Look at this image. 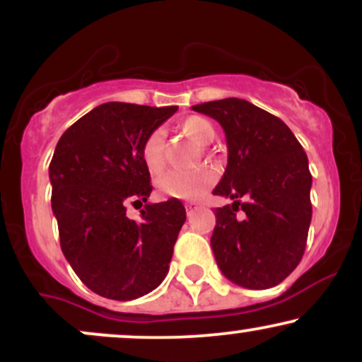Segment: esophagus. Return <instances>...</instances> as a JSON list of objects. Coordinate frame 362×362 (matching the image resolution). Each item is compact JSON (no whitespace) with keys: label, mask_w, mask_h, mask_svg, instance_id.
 <instances>
[{"label":"esophagus","mask_w":362,"mask_h":362,"mask_svg":"<svg viewBox=\"0 0 362 362\" xmlns=\"http://www.w3.org/2000/svg\"><path fill=\"white\" fill-rule=\"evenodd\" d=\"M197 207H199L197 202H185L187 216H192L195 213V209H197Z\"/></svg>","instance_id":"1"}]
</instances>
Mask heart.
<instances>
[{
	"instance_id": "b5f03b06",
	"label": "heart",
	"mask_w": 362,
	"mask_h": 362,
	"mask_svg": "<svg viewBox=\"0 0 362 362\" xmlns=\"http://www.w3.org/2000/svg\"><path fill=\"white\" fill-rule=\"evenodd\" d=\"M184 134L197 141L199 144H209L216 138V127L211 120L201 115H192L180 124ZM143 161L149 172L158 173L165 167V131L155 129L144 139ZM216 173L209 167H199L194 170H167L156 180V187L161 195L173 199H199L214 184Z\"/></svg>"
}]
</instances>
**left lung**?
I'll return each mask as SVG.
<instances>
[{"label": "left lung", "instance_id": "obj_1", "mask_svg": "<svg viewBox=\"0 0 362 362\" xmlns=\"http://www.w3.org/2000/svg\"><path fill=\"white\" fill-rule=\"evenodd\" d=\"M192 109L218 120L226 134L228 165L213 194L233 204L214 209L216 262L243 288L277 286L305 253L311 223L308 156L279 117L242 98Z\"/></svg>", "mask_w": 362, "mask_h": 362}]
</instances>
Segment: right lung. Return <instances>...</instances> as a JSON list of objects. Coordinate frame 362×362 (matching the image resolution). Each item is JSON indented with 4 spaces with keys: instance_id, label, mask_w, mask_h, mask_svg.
Returning a JSON list of instances; mask_svg holds the SVG:
<instances>
[{
    "instance_id": "1",
    "label": "right lung",
    "mask_w": 362,
    "mask_h": 362,
    "mask_svg": "<svg viewBox=\"0 0 362 362\" xmlns=\"http://www.w3.org/2000/svg\"><path fill=\"white\" fill-rule=\"evenodd\" d=\"M177 109L102 103L61 136L49 165L61 250L83 284L109 300L144 296L170 269L185 207L178 199L149 204L141 149ZM129 202L144 206L138 222L125 216Z\"/></svg>"
}]
</instances>
